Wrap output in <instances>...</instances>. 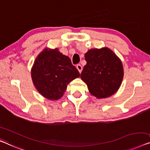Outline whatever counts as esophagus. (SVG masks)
I'll return each mask as SVG.
<instances>
[{"label":"esophagus","mask_w":150,"mask_h":150,"mask_svg":"<svg viewBox=\"0 0 150 150\" xmlns=\"http://www.w3.org/2000/svg\"><path fill=\"white\" fill-rule=\"evenodd\" d=\"M76 67H77V69H78V71H79V73L81 72V71H82V67H81V64H77V66H76Z\"/></svg>","instance_id":"1"}]
</instances>
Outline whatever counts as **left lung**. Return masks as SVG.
<instances>
[{"mask_svg": "<svg viewBox=\"0 0 150 150\" xmlns=\"http://www.w3.org/2000/svg\"><path fill=\"white\" fill-rule=\"evenodd\" d=\"M87 64L81 78L91 95L98 98L110 96L120 88L123 78L120 60L108 48L91 49L85 54Z\"/></svg>", "mask_w": 150, "mask_h": 150, "instance_id": "obj_1", "label": "left lung"}]
</instances>
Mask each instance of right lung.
Returning <instances> with one entry per match:
<instances>
[{"label": "right lung", "mask_w": 150, "mask_h": 150, "mask_svg": "<svg viewBox=\"0 0 150 150\" xmlns=\"http://www.w3.org/2000/svg\"><path fill=\"white\" fill-rule=\"evenodd\" d=\"M80 76L71 59L58 49H45L38 56L32 69L33 84L40 94L49 100L61 98L67 85Z\"/></svg>", "instance_id": "right-lung-1"}]
</instances>
